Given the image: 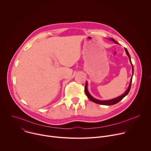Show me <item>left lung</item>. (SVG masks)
Masks as SVG:
<instances>
[{
    "label": "left lung",
    "instance_id": "obj_1",
    "mask_svg": "<svg viewBox=\"0 0 151 151\" xmlns=\"http://www.w3.org/2000/svg\"><path fill=\"white\" fill-rule=\"evenodd\" d=\"M111 40H112L115 43H116V42L114 39H111ZM125 51L126 52V54H127V55L129 57V59H130V61L132 63V72H133V73H134V69H133V64L132 63V61H131V58H130V54H129L127 50L125 48ZM133 75H132V77H133ZM132 77L131 78V81H130V85H129V87L128 88V89L126 90V91L124 93V94H123L122 96L117 97V98H115L114 99H112V100H97L94 98H93L90 94V93H88V91L87 90V82H86V83H85V93L86 94V95H87V96L88 97V98L92 101L96 103H97V104H102V105H107V106H110V105H113V104H116L117 103H118L119 101H120L124 97H125L129 93V91H130V88H131V86H132Z\"/></svg>",
    "mask_w": 151,
    "mask_h": 151
}]
</instances>
